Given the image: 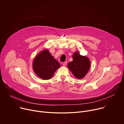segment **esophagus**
I'll list each match as a JSON object with an SVG mask.
<instances>
[{
  "label": "esophagus",
  "instance_id": "obj_1",
  "mask_svg": "<svg viewBox=\"0 0 124 124\" xmlns=\"http://www.w3.org/2000/svg\"><path fill=\"white\" fill-rule=\"evenodd\" d=\"M67 62H64L63 63V66H66V65H67Z\"/></svg>",
  "mask_w": 124,
  "mask_h": 124
}]
</instances>
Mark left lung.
Returning a JSON list of instances; mask_svg holds the SVG:
<instances>
[{
    "label": "left lung",
    "mask_w": 124,
    "mask_h": 124,
    "mask_svg": "<svg viewBox=\"0 0 124 124\" xmlns=\"http://www.w3.org/2000/svg\"><path fill=\"white\" fill-rule=\"evenodd\" d=\"M73 60L68 64L69 69L77 78H83L88 73L90 67V61L87 57L79 54L78 51L73 55Z\"/></svg>",
    "instance_id": "obj_1"
}]
</instances>
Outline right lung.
Instances as JSON below:
<instances>
[{"instance_id": "right-lung-1", "label": "right lung", "mask_w": 124, "mask_h": 124, "mask_svg": "<svg viewBox=\"0 0 124 124\" xmlns=\"http://www.w3.org/2000/svg\"><path fill=\"white\" fill-rule=\"evenodd\" d=\"M60 66V63L54 58L48 49L40 52L35 57L33 69L39 77L44 80L50 79Z\"/></svg>"}]
</instances>
